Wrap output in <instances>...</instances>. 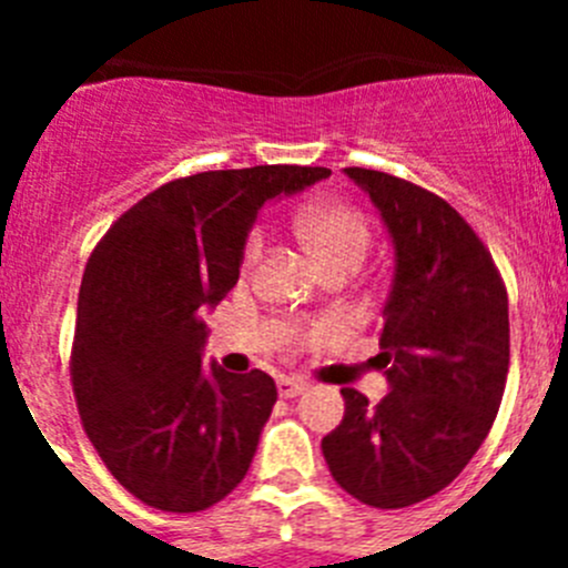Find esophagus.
I'll list each match as a JSON object with an SVG mask.
<instances>
[{
    "label": "esophagus",
    "mask_w": 568,
    "mask_h": 568,
    "mask_svg": "<svg viewBox=\"0 0 568 568\" xmlns=\"http://www.w3.org/2000/svg\"><path fill=\"white\" fill-rule=\"evenodd\" d=\"M310 384L304 378H281L278 381V395L281 398H295V395L307 393Z\"/></svg>",
    "instance_id": "obj_1"
}]
</instances>
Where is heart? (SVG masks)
I'll list each match as a JSON object with an SVG mask.
<instances>
[{
    "mask_svg": "<svg viewBox=\"0 0 568 568\" xmlns=\"http://www.w3.org/2000/svg\"><path fill=\"white\" fill-rule=\"evenodd\" d=\"M298 230L321 264L338 258L364 261L369 250V227L364 215L349 207H338V204H321V207L307 210L298 219ZM261 253H264V233L253 230L244 244V267L253 270Z\"/></svg>",
    "mask_w": 568,
    "mask_h": 568,
    "instance_id": "b5f03b06",
    "label": "heart"
}]
</instances>
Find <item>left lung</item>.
Returning a JSON list of instances; mask_svg holds the SVG:
<instances>
[{"instance_id": "1", "label": "left lung", "mask_w": 568, "mask_h": 568, "mask_svg": "<svg viewBox=\"0 0 568 568\" xmlns=\"http://www.w3.org/2000/svg\"><path fill=\"white\" fill-rule=\"evenodd\" d=\"M393 244L381 310L389 393L344 386V420L321 440L335 484L375 509H404L453 484L491 429L509 373V301L491 255L455 207L366 168L344 170Z\"/></svg>"}]
</instances>
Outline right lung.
Here are the masks:
<instances>
[{"label":"right lung","mask_w":568,"mask_h":568,"mask_svg":"<svg viewBox=\"0 0 568 568\" xmlns=\"http://www.w3.org/2000/svg\"><path fill=\"white\" fill-rule=\"evenodd\" d=\"M329 179L258 164L175 179L108 230L84 267L73 395L90 444L142 504L202 511L244 480L278 398L261 369L202 364L213 310L239 281L255 215Z\"/></svg>","instance_id":"obj_1"}]
</instances>
